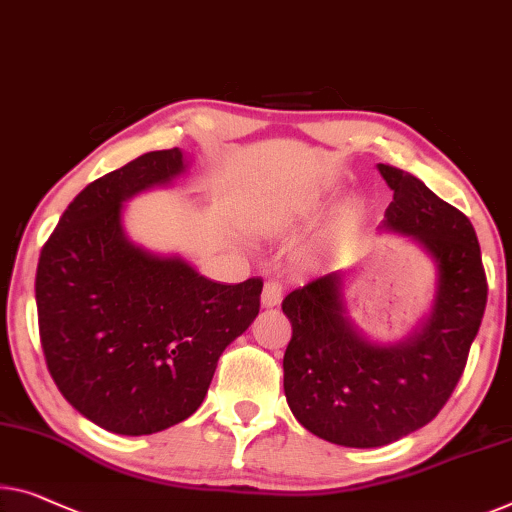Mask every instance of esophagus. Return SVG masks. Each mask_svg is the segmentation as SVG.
I'll return each instance as SVG.
<instances>
[{"mask_svg":"<svg viewBox=\"0 0 512 512\" xmlns=\"http://www.w3.org/2000/svg\"><path fill=\"white\" fill-rule=\"evenodd\" d=\"M282 301V285L276 280H269L264 285V292H262V305L264 308H276Z\"/></svg>","mask_w":512,"mask_h":512,"instance_id":"esophagus-1","label":"esophagus"}]
</instances>
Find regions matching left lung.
Masks as SVG:
<instances>
[{"instance_id": "1", "label": "left lung", "mask_w": 512, "mask_h": 512, "mask_svg": "<svg viewBox=\"0 0 512 512\" xmlns=\"http://www.w3.org/2000/svg\"><path fill=\"white\" fill-rule=\"evenodd\" d=\"M393 190L386 230L414 236L439 269L434 308L414 338L379 347L345 317L342 276L329 273L282 301L292 322L285 395L305 430L349 448L393 444L432 421L460 381L483 322L487 278L471 220L414 174L379 165Z\"/></svg>"}]
</instances>
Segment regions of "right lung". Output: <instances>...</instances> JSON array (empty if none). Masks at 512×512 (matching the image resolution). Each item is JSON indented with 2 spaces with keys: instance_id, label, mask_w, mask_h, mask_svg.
<instances>
[{
  "instance_id": "add662e5",
  "label": "right lung",
  "mask_w": 512,
  "mask_h": 512,
  "mask_svg": "<svg viewBox=\"0 0 512 512\" xmlns=\"http://www.w3.org/2000/svg\"><path fill=\"white\" fill-rule=\"evenodd\" d=\"M179 172L174 147L91 181L38 257V333L50 375L82 416L114 434H154L195 414L220 354L259 312V278L220 285L126 239L124 200Z\"/></svg>"
}]
</instances>
